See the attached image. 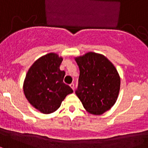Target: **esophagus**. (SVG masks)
Masks as SVG:
<instances>
[{
	"label": "esophagus",
	"instance_id": "1",
	"mask_svg": "<svg viewBox=\"0 0 148 148\" xmlns=\"http://www.w3.org/2000/svg\"><path fill=\"white\" fill-rule=\"evenodd\" d=\"M69 86H70L71 88H72V89H73V90H74V89H75V84H74V83H71V84L69 85Z\"/></svg>",
	"mask_w": 148,
	"mask_h": 148
}]
</instances>
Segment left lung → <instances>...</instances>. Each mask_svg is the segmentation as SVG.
Here are the masks:
<instances>
[{"instance_id":"left-lung-1","label":"left lung","mask_w":148,"mask_h":148,"mask_svg":"<svg viewBox=\"0 0 148 148\" xmlns=\"http://www.w3.org/2000/svg\"><path fill=\"white\" fill-rule=\"evenodd\" d=\"M75 60L79 68L75 93L89 113L101 115L117 99L121 87L117 70L103 55L92 51L75 57Z\"/></svg>"}]
</instances>
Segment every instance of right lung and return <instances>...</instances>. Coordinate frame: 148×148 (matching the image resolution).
I'll use <instances>...</instances> for the list:
<instances>
[{"label":"right lung","mask_w":148,"mask_h":148,"mask_svg":"<svg viewBox=\"0 0 148 148\" xmlns=\"http://www.w3.org/2000/svg\"><path fill=\"white\" fill-rule=\"evenodd\" d=\"M63 58L58 54H47L32 64L25 76L23 90L26 99L45 114L57 110L67 95L73 92L63 82L66 73L60 70Z\"/></svg>","instance_id":"add662e5"}]
</instances>
